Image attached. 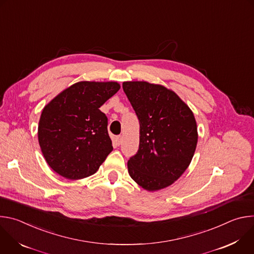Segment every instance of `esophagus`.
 <instances>
[{
  "mask_svg": "<svg viewBox=\"0 0 254 254\" xmlns=\"http://www.w3.org/2000/svg\"><path fill=\"white\" fill-rule=\"evenodd\" d=\"M116 139H117L118 144H121V143H122V141H123V136H122V135H118Z\"/></svg>",
  "mask_w": 254,
  "mask_h": 254,
  "instance_id": "obj_1",
  "label": "esophagus"
}]
</instances>
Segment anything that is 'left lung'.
Listing matches in <instances>:
<instances>
[{
	"label": "left lung",
	"instance_id": "1",
	"mask_svg": "<svg viewBox=\"0 0 254 254\" xmlns=\"http://www.w3.org/2000/svg\"><path fill=\"white\" fill-rule=\"evenodd\" d=\"M123 88L139 121V147L127 162L128 174L144 190L164 189L192 161L198 141L194 115L163 85L126 81Z\"/></svg>",
	"mask_w": 254,
	"mask_h": 254
}]
</instances>
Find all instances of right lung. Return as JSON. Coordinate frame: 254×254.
Returning <instances> with one entry per match:
<instances>
[{"mask_svg":"<svg viewBox=\"0 0 254 254\" xmlns=\"http://www.w3.org/2000/svg\"><path fill=\"white\" fill-rule=\"evenodd\" d=\"M121 88L115 81H80L43 108L38 140L50 168L69 180L96 173L113 151L107 118L99 107Z\"/></svg>","mask_w":254,"mask_h":254,"instance_id":"obj_1","label":"right lung"}]
</instances>
